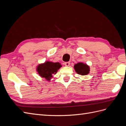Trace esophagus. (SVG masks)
I'll return each mask as SVG.
<instances>
[{
  "mask_svg": "<svg viewBox=\"0 0 126 126\" xmlns=\"http://www.w3.org/2000/svg\"><path fill=\"white\" fill-rule=\"evenodd\" d=\"M70 62H65V63H64V64L66 66H69L70 65Z\"/></svg>",
  "mask_w": 126,
  "mask_h": 126,
  "instance_id": "esophagus-1",
  "label": "esophagus"
}]
</instances>
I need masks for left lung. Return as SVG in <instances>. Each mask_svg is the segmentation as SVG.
Segmentation results:
<instances>
[{
    "label": "left lung",
    "instance_id": "8db88e82",
    "mask_svg": "<svg viewBox=\"0 0 126 126\" xmlns=\"http://www.w3.org/2000/svg\"><path fill=\"white\" fill-rule=\"evenodd\" d=\"M74 69L78 74L82 76L88 75L90 71L89 66H88L87 64L82 63H78L75 64L74 65Z\"/></svg>",
    "mask_w": 126,
    "mask_h": 126
}]
</instances>
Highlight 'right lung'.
Returning <instances> with one entry per match:
<instances>
[{
  "mask_svg": "<svg viewBox=\"0 0 126 126\" xmlns=\"http://www.w3.org/2000/svg\"><path fill=\"white\" fill-rule=\"evenodd\" d=\"M62 67V64L59 63L46 62L39 64L36 69L40 77L45 78L49 81L52 77V75H55Z\"/></svg>",
  "mask_w": 126,
  "mask_h": 126,
  "instance_id": "right-lung-1",
  "label": "right lung"
}]
</instances>
